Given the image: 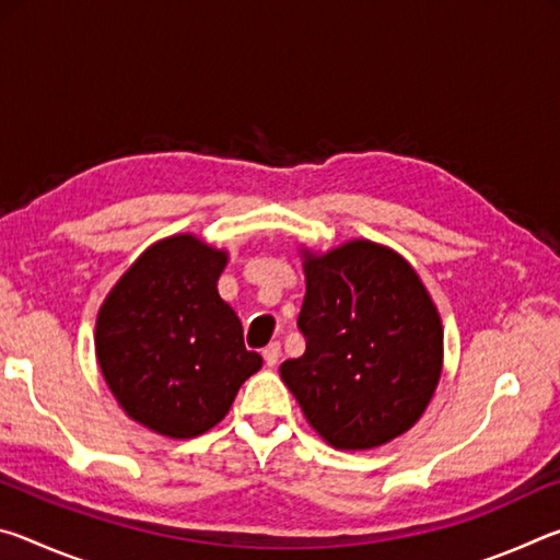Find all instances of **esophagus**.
<instances>
[{
    "label": "esophagus",
    "instance_id": "esophagus-1",
    "mask_svg": "<svg viewBox=\"0 0 560 560\" xmlns=\"http://www.w3.org/2000/svg\"><path fill=\"white\" fill-rule=\"evenodd\" d=\"M261 355H264V363H267L269 368H273L279 363V355H281V346L277 343V340H273V343H269L267 348L261 350Z\"/></svg>",
    "mask_w": 560,
    "mask_h": 560
}]
</instances>
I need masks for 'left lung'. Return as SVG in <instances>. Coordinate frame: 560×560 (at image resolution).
<instances>
[{
    "instance_id": "left-lung-1",
    "label": "left lung",
    "mask_w": 560,
    "mask_h": 560,
    "mask_svg": "<svg viewBox=\"0 0 560 560\" xmlns=\"http://www.w3.org/2000/svg\"><path fill=\"white\" fill-rule=\"evenodd\" d=\"M301 358L279 373L336 450H371L420 420L442 373V324L400 254L355 240L306 254Z\"/></svg>"
}]
</instances>
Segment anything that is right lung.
<instances>
[{"label": "right lung", "mask_w": 560, "mask_h": 560, "mask_svg": "<svg viewBox=\"0 0 560 560\" xmlns=\"http://www.w3.org/2000/svg\"><path fill=\"white\" fill-rule=\"evenodd\" d=\"M226 254L170 236L150 246L101 306L96 355L132 420L167 438H197L222 420L261 355L217 291Z\"/></svg>", "instance_id": "obj_1"}]
</instances>
